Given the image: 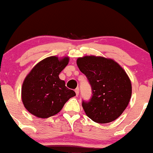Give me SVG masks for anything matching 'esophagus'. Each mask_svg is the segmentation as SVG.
<instances>
[{
    "label": "esophagus",
    "instance_id": "obj_1",
    "mask_svg": "<svg viewBox=\"0 0 153 153\" xmlns=\"http://www.w3.org/2000/svg\"><path fill=\"white\" fill-rule=\"evenodd\" d=\"M75 94H76L77 96H78V95L79 94V88H75Z\"/></svg>",
    "mask_w": 153,
    "mask_h": 153
}]
</instances>
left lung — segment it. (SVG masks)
I'll return each instance as SVG.
<instances>
[{
    "instance_id": "1",
    "label": "left lung",
    "mask_w": 153,
    "mask_h": 153,
    "mask_svg": "<svg viewBox=\"0 0 153 153\" xmlns=\"http://www.w3.org/2000/svg\"><path fill=\"white\" fill-rule=\"evenodd\" d=\"M77 65L93 91L90 101H82L85 114L100 124L111 122L120 117L131 96V80L122 66L114 59L95 55L79 57Z\"/></svg>"
}]
</instances>
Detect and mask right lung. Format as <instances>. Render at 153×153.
<instances>
[{
	"mask_svg": "<svg viewBox=\"0 0 153 153\" xmlns=\"http://www.w3.org/2000/svg\"><path fill=\"white\" fill-rule=\"evenodd\" d=\"M69 57L51 56L39 62L26 75L22 87L23 104L29 113L46 119L57 114L65 103L75 96L59 74L69 62Z\"/></svg>",
	"mask_w": 153,
	"mask_h": 153,
	"instance_id": "obj_1",
	"label": "right lung"
}]
</instances>
